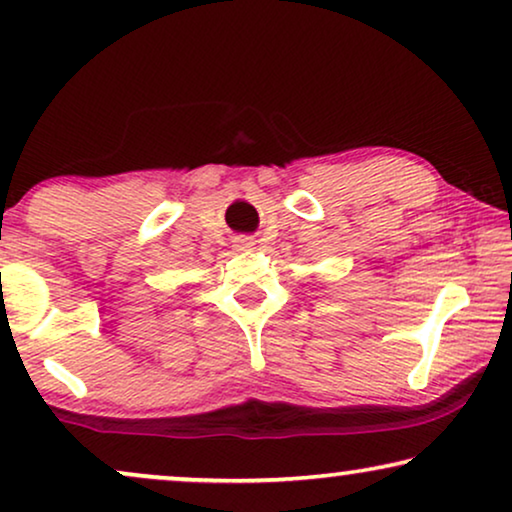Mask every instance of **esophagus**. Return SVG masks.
I'll return each mask as SVG.
<instances>
[{
	"instance_id": "obj_1",
	"label": "esophagus",
	"mask_w": 512,
	"mask_h": 512,
	"mask_svg": "<svg viewBox=\"0 0 512 512\" xmlns=\"http://www.w3.org/2000/svg\"><path fill=\"white\" fill-rule=\"evenodd\" d=\"M254 247H256L254 237H247V235L235 237V251H251Z\"/></svg>"
}]
</instances>
